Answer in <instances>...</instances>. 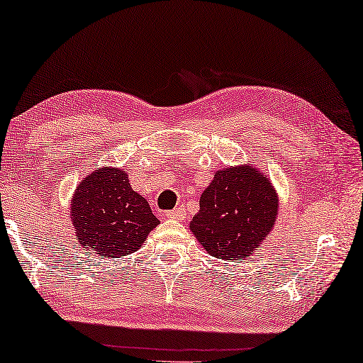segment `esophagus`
I'll return each mask as SVG.
<instances>
[{"instance_id": "esophagus-1", "label": "esophagus", "mask_w": 363, "mask_h": 363, "mask_svg": "<svg viewBox=\"0 0 363 363\" xmlns=\"http://www.w3.org/2000/svg\"><path fill=\"white\" fill-rule=\"evenodd\" d=\"M165 217L172 218V220H185L186 211H185V207H177V208H174V211L165 212Z\"/></svg>"}]
</instances>
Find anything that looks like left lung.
Returning a JSON list of instances; mask_svg holds the SVG:
<instances>
[{"label":"left lung","mask_w":363,"mask_h":363,"mask_svg":"<svg viewBox=\"0 0 363 363\" xmlns=\"http://www.w3.org/2000/svg\"><path fill=\"white\" fill-rule=\"evenodd\" d=\"M277 208L276 189L258 169L247 164L221 169L202 193L189 228L208 255L245 258L264 242Z\"/></svg>","instance_id":"8db88e82"}]
</instances>
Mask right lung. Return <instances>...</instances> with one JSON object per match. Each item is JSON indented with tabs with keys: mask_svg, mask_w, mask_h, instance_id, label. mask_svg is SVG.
I'll return each mask as SVG.
<instances>
[{
	"mask_svg": "<svg viewBox=\"0 0 363 363\" xmlns=\"http://www.w3.org/2000/svg\"><path fill=\"white\" fill-rule=\"evenodd\" d=\"M72 221L86 253L121 258L137 252L159 220L135 193L125 170L104 167L79 183L72 198Z\"/></svg>",
	"mask_w": 363,
	"mask_h": 363,
	"instance_id": "add662e5",
	"label": "right lung"
}]
</instances>
